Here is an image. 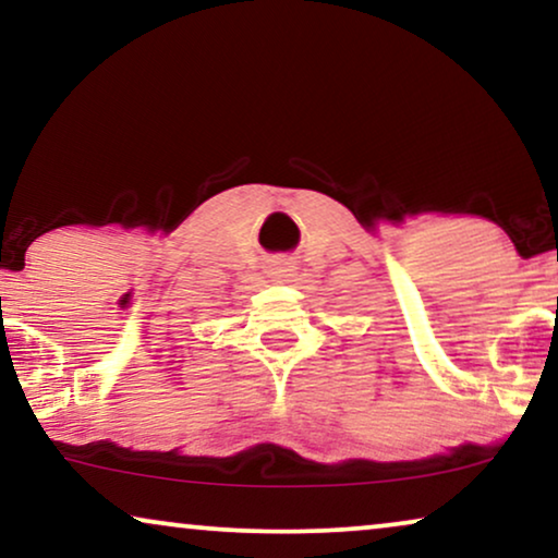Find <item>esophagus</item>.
<instances>
[{
  "label": "esophagus",
  "instance_id": "1",
  "mask_svg": "<svg viewBox=\"0 0 558 558\" xmlns=\"http://www.w3.org/2000/svg\"><path fill=\"white\" fill-rule=\"evenodd\" d=\"M289 271H292V269H289V264H287V262H277V264L271 266V274H274V277H287Z\"/></svg>",
  "mask_w": 558,
  "mask_h": 558
}]
</instances>
